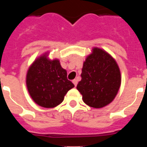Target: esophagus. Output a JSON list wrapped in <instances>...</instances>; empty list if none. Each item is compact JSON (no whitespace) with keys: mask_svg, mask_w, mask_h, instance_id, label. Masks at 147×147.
Here are the masks:
<instances>
[{"mask_svg":"<svg viewBox=\"0 0 147 147\" xmlns=\"http://www.w3.org/2000/svg\"><path fill=\"white\" fill-rule=\"evenodd\" d=\"M73 83H74V85H75V87L76 86V85H77V84H78V80H76V79H75V80H73Z\"/></svg>","mask_w":147,"mask_h":147,"instance_id":"34e87169","label":"esophagus"}]
</instances>
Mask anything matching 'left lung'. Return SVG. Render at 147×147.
Returning a JSON list of instances; mask_svg holds the SVG:
<instances>
[{
	"label": "left lung",
	"mask_w": 147,
	"mask_h": 147,
	"mask_svg": "<svg viewBox=\"0 0 147 147\" xmlns=\"http://www.w3.org/2000/svg\"><path fill=\"white\" fill-rule=\"evenodd\" d=\"M82 80L76 88L82 100L93 108H102L113 101L121 82L117 62L107 51L95 47L83 63Z\"/></svg>",
	"instance_id": "1"
}]
</instances>
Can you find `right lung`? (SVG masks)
<instances>
[{
    "instance_id": "add662e5",
    "label": "right lung",
    "mask_w": 147,
    "mask_h": 147,
    "mask_svg": "<svg viewBox=\"0 0 147 147\" xmlns=\"http://www.w3.org/2000/svg\"><path fill=\"white\" fill-rule=\"evenodd\" d=\"M26 82L34 102L45 108H53L62 103L67 91L74 87L67 79V71L59 59H50L48 52L30 65Z\"/></svg>"
}]
</instances>
